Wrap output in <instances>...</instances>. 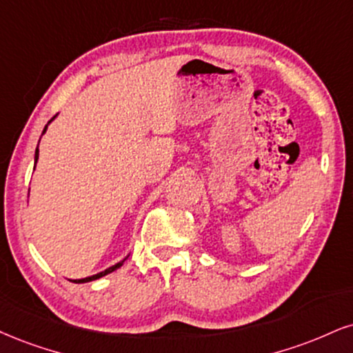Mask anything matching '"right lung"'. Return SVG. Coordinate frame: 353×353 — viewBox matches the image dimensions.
I'll return each mask as SVG.
<instances>
[{"label":"right lung","mask_w":353,"mask_h":353,"mask_svg":"<svg viewBox=\"0 0 353 353\" xmlns=\"http://www.w3.org/2000/svg\"><path fill=\"white\" fill-rule=\"evenodd\" d=\"M50 121H52V120H50ZM46 130H48V125H46V128H44V131H42V133H46ZM37 158H39V150H36V163H37ZM121 265H123V263H117V265L110 266L108 270L101 271V273H99V274L88 276V278H83V279H74V281H72V283H88V281H93V279H99V278H101V276H105V274H108V273H113V271L120 268Z\"/></svg>","instance_id":"right-lung-1"}]
</instances>
